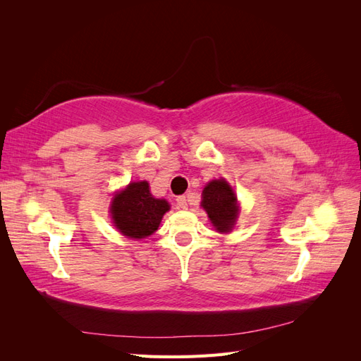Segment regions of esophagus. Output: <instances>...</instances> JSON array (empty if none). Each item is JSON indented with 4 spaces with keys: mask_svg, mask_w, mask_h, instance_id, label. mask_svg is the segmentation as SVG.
Instances as JSON below:
<instances>
[{
    "mask_svg": "<svg viewBox=\"0 0 361 361\" xmlns=\"http://www.w3.org/2000/svg\"><path fill=\"white\" fill-rule=\"evenodd\" d=\"M176 203L179 207H182V209H187L188 207V202H187V197L185 195H179V197L176 199Z\"/></svg>",
    "mask_w": 361,
    "mask_h": 361,
    "instance_id": "1",
    "label": "esophagus"
}]
</instances>
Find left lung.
I'll list each match as a JSON object with an SVG mask.
<instances>
[{
	"label": "left lung",
	"mask_w": 361,
	"mask_h": 361,
	"mask_svg": "<svg viewBox=\"0 0 361 361\" xmlns=\"http://www.w3.org/2000/svg\"><path fill=\"white\" fill-rule=\"evenodd\" d=\"M200 206L209 216L216 232L228 233L232 231L239 214V206L236 194L226 179H215L206 185Z\"/></svg>",
	"instance_id": "1"
}]
</instances>
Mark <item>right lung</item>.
Instances as JSON below:
<instances>
[{"label":"right lung","mask_w":361,"mask_h":361,"mask_svg":"<svg viewBox=\"0 0 361 361\" xmlns=\"http://www.w3.org/2000/svg\"><path fill=\"white\" fill-rule=\"evenodd\" d=\"M170 204L150 194L146 180L130 182L113 197L110 214L118 232L133 239H143L155 233Z\"/></svg>","instance_id":"obj_1"}]
</instances>
